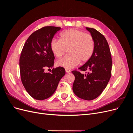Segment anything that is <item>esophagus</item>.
<instances>
[{
	"label": "esophagus",
	"mask_w": 133,
	"mask_h": 133,
	"mask_svg": "<svg viewBox=\"0 0 133 133\" xmlns=\"http://www.w3.org/2000/svg\"><path fill=\"white\" fill-rule=\"evenodd\" d=\"M65 71H66V73H70V72L71 71H70V70H69V69H65Z\"/></svg>",
	"instance_id": "1"
}]
</instances>
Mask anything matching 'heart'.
<instances>
[{"mask_svg":"<svg viewBox=\"0 0 133 133\" xmlns=\"http://www.w3.org/2000/svg\"><path fill=\"white\" fill-rule=\"evenodd\" d=\"M53 54L57 58H60L68 50L69 54L60 59L57 65L71 69L80 63L89 61L93 54L95 42L93 37L84 31L70 29L62 31L59 35V40L53 39L50 44Z\"/></svg>","mask_w":133,"mask_h":133,"instance_id":"obj_1","label":"heart"}]
</instances>
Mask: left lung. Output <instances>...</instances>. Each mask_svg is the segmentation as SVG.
<instances>
[{
	"mask_svg": "<svg viewBox=\"0 0 133 133\" xmlns=\"http://www.w3.org/2000/svg\"><path fill=\"white\" fill-rule=\"evenodd\" d=\"M95 42L93 54L89 61L79 68L85 74L72 71L75 76L73 85L74 93L78 97L93 100L105 89L111 75L112 60L109 46L104 36L94 28H86Z\"/></svg>",
	"mask_w": 133,
	"mask_h": 133,
	"instance_id": "left-lung-1",
	"label": "left lung"
}]
</instances>
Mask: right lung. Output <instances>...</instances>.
<instances>
[{"label": "right lung", "instance_id": "right-lung-1", "mask_svg": "<svg viewBox=\"0 0 133 133\" xmlns=\"http://www.w3.org/2000/svg\"><path fill=\"white\" fill-rule=\"evenodd\" d=\"M61 28L44 26L34 31L28 38L19 59L20 73L24 87L32 98L42 100L49 98L56 90L65 70L59 66L45 73L44 70L54 65V55L50 44Z\"/></svg>", "mask_w": 133, "mask_h": 133}]
</instances>
